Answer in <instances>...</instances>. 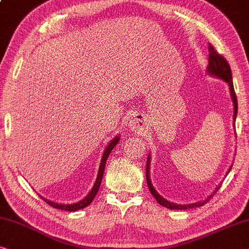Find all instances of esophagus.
Instances as JSON below:
<instances>
[{
	"instance_id": "esophagus-1",
	"label": "esophagus",
	"mask_w": 249,
	"mask_h": 249,
	"mask_svg": "<svg viewBox=\"0 0 249 249\" xmlns=\"http://www.w3.org/2000/svg\"><path fill=\"white\" fill-rule=\"evenodd\" d=\"M144 118L142 117V115H135V116L129 121V127H131L132 131L138 133L144 131Z\"/></svg>"
}]
</instances>
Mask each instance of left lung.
<instances>
[{
	"mask_svg": "<svg viewBox=\"0 0 249 249\" xmlns=\"http://www.w3.org/2000/svg\"><path fill=\"white\" fill-rule=\"evenodd\" d=\"M209 65L206 68V72H208L209 75L211 76H215V78H219L225 81L226 83H228L229 86V90H230V96L231 99H232L233 103V126H234V121H236L237 117V111H238V104H237V97L236 93H234V89H233V82H232V74H231V69L228 64V62L226 61V58L218 54L215 52L214 48L211 44H209ZM150 160H151V156H148V160H146V169H145V175H146V183H148L149 190L151 192V194L155 196V198L157 199V202L159 203L160 205L164 206V208H168L170 210H187V209H193V208H198V206L204 205L206 202L210 201L212 198V196L216 193V191L219 190L221 184H219L218 186L215 187V191L212 192V194H210L208 197L203 201H198L195 203H191V204H177V203H173L167 201L166 198H163L158 192L156 191V188L153 187V185L151 183V179H150ZM232 168V164H231L228 173ZM227 173V175H228Z\"/></svg>",
	"mask_w": 249,
	"mask_h": 249,
	"instance_id": "1",
	"label": "left lung"
}]
</instances>
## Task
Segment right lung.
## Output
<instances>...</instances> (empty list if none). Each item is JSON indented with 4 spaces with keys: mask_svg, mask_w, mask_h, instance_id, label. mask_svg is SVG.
Returning <instances> with one entry per match:
<instances>
[{
    "mask_svg": "<svg viewBox=\"0 0 249 249\" xmlns=\"http://www.w3.org/2000/svg\"><path fill=\"white\" fill-rule=\"evenodd\" d=\"M118 142H120V134L115 136V138L109 142V144L107 145V148L105 149L104 155H103V157H101L99 170H98V175H97L96 181H94L93 187L91 188V191L89 192V194L87 195L85 198L81 199V201H79V202H76V203H72V204H61V203H56V202H53V201H50V199L44 198L43 196H40V197L43 198L45 202L48 203V204H50L51 206H53V208L58 209V210H64V211H69V212L78 211V210H80V209H83V208H86V206H88V205L90 204V203L93 201V198H94V196H96L97 192L99 191L101 180H103V176H104L105 164H106V160H107V158H108V156L110 155L111 150L114 149V146H116V144H117Z\"/></svg>",
    "mask_w": 249,
    "mask_h": 249,
    "instance_id": "right-lung-1",
    "label": "right lung"
}]
</instances>
